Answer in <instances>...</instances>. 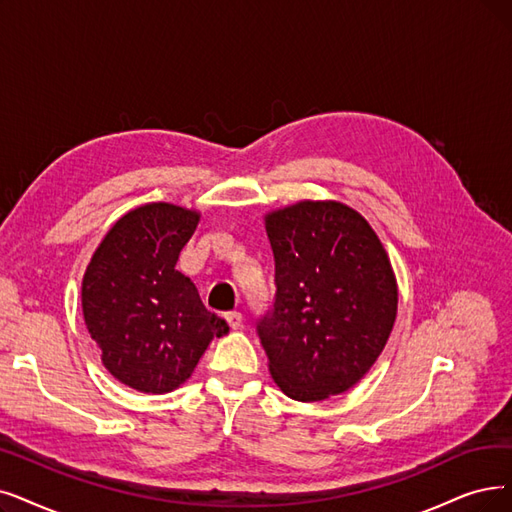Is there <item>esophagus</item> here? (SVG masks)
I'll return each instance as SVG.
<instances>
[{"label":"esophagus","instance_id":"34e87169","mask_svg":"<svg viewBox=\"0 0 512 512\" xmlns=\"http://www.w3.org/2000/svg\"><path fill=\"white\" fill-rule=\"evenodd\" d=\"M224 319H227V323H229L231 330H239V327L243 325V315H241L239 311H231V313H227V315H224Z\"/></svg>","mask_w":512,"mask_h":512}]
</instances>
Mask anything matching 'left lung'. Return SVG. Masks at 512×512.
Masks as SVG:
<instances>
[{
	"instance_id": "1",
	"label": "left lung",
	"mask_w": 512,
	"mask_h": 512,
	"mask_svg": "<svg viewBox=\"0 0 512 512\" xmlns=\"http://www.w3.org/2000/svg\"><path fill=\"white\" fill-rule=\"evenodd\" d=\"M275 258L273 309L256 321L269 372L296 401L355 386L397 317V281L374 229L340 201H298L264 216Z\"/></svg>"
}]
</instances>
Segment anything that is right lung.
I'll return each mask as SVG.
<instances>
[{
	"instance_id": "right-lung-1",
	"label": "right lung",
	"mask_w": 512,
	"mask_h": 512,
	"mask_svg": "<svg viewBox=\"0 0 512 512\" xmlns=\"http://www.w3.org/2000/svg\"><path fill=\"white\" fill-rule=\"evenodd\" d=\"M199 212L147 203L121 216L96 248L81 306L102 365L121 384L163 395L191 378L208 344L229 325L203 306L176 271Z\"/></svg>"
}]
</instances>
